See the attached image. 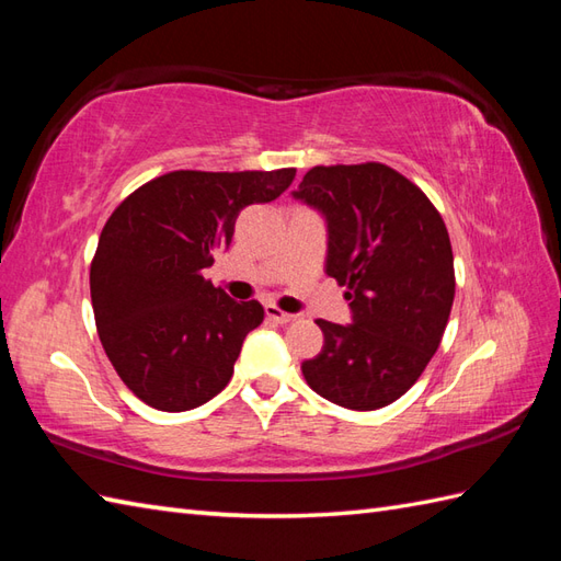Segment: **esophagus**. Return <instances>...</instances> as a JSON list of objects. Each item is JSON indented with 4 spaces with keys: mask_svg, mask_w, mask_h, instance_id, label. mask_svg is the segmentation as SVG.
I'll list each match as a JSON object with an SVG mask.
<instances>
[{
    "mask_svg": "<svg viewBox=\"0 0 561 561\" xmlns=\"http://www.w3.org/2000/svg\"><path fill=\"white\" fill-rule=\"evenodd\" d=\"M265 313H267L270 320H274V323H279V325H287V323H291V320H296L294 313L282 311V308H277L274 304H267V306H265Z\"/></svg>",
    "mask_w": 561,
    "mask_h": 561,
    "instance_id": "esophagus-1",
    "label": "esophagus"
}]
</instances>
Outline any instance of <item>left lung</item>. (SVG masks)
<instances>
[{
    "label": "left lung",
    "instance_id": "left-lung-1",
    "mask_svg": "<svg viewBox=\"0 0 561 561\" xmlns=\"http://www.w3.org/2000/svg\"><path fill=\"white\" fill-rule=\"evenodd\" d=\"M294 199L328 224L325 272L352 323L316 320L323 350L301 364L320 398L347 410L396 402L438 350L456 296L446 224L420 187L383 163L316 165Z\"/></svg>",
    "mask_w": 561,
    "mask_h": 561
}]
</instances>
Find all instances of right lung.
Listing matches in <instances>:
<instances>
[{
    "label": "right lung",
    "mask_w": 561,
    "mask_h": 561,
    "mask_svg": "<svg viewBox=\"0 0 561 561\" xmlns=\"http://www.w3.org/2000/svg\"><path fill=\"white\" fill-rule=\"evenodd\" d=\"M296 169L173 171L145 183L105 221L91 262L99 337L123 383L161 412L211 400L233 376L265 311L202 277L229 248L238 214L277 199Z\"/></svg>",
    "instance_id": "1"
}]
</instances>
